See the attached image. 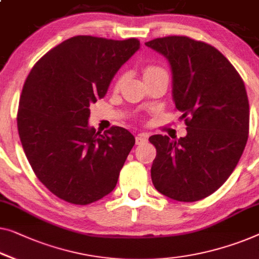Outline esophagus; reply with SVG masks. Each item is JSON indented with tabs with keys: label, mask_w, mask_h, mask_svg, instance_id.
Returning a JSON list of instances; mask_svg holds the SVG:
<instances>
[{
	"label": "esophagus",
	"mask_w": 259,
	"mask_h": 259,
	"mask_svg": "<svg viewBox=\"0 0 259 259\" xmlns=\"http://www.w3.org/2000/svg\"><path fill=\"white\" fill-rule=\"evenodd\" d=\"M146 141H147V136H145V134H139V136L136 137L137 145H142V144H145Z\"/></svg>",
	"instance_id": "obj_1"
}]
</instances>
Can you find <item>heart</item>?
<instances>
[{"instance_id": "obj_1", "label": "heart", "mask_w": 259, "mask_h": 259, "mask_svg": "<svg viewBox=\"0 0 259 259\" xmlns=\"http://www.w3.org/2000/svg\"><path fill=\"white\" fill-rule=\"evenodd\" d=\"M161 71H163L161 67L159 66H154V65H149V66H146L144 69V77H148V76H152V74H155L157 72H161Z\"/></svg>"}]
</instances>
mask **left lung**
I'll return each instance as SVG.
<instances>
[{
    "mask_svg": "<svg viewBox=\"0 0 259 259\" xmlns=\"http://www.w3.org/2000/svg\"><path fill=\"white\" fill-rule=\"evenodd\" d=\"M145 44L169 63L175 107L187 118L186 137L149 138L156 148L153 185L176 201L202 200L227 181L245 148L250 113L244 83L207 43L168 36Z\"/></svg>",
    "mask_w": 259,
    "mask_h": 259,
    "instance_id": "8db88e82",
    "label": "left lung"
}]
</instances>
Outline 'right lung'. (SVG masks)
Masks as SVG:
<instances>
[{
	"mask_svg": "<svg viewBox=\"0 0 259 259\" xmlns=\"http://www.w3.org/2000/svg\"><path fill=\"white\" fill-rule=\"evenodd\" d=\"M139 49L137 38L71 37L47 52L25 80L17 113L22 146L39 181L69 203H92L117 186L136 139L122 127L104 133L90 127V105L104 98Z\"/></svg>",
	"mask_w": 259,
	"mask_h": 259,
	"instance_id": "add662e5",
	"label": "right lung"
}]
</instances>
